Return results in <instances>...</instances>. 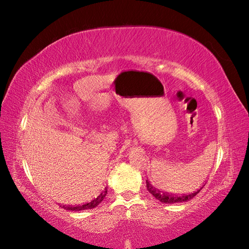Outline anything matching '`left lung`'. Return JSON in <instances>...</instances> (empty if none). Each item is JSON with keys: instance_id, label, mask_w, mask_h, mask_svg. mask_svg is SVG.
I'll list each match as a JSON object with an SVG mask.
<instances>
[{"instance_id": "left-lung-1", "label": "left lung", "mask_w": 249, "mask_h": 249, "mask_svg": "<svg viewBox=\"0 0 249 249\" xmlns=\"http://www.w3.org/2000/svg\"><path fill=\"white\" fill-rule=\"evenodd\" d=\"M146 188L158 201H160L161 203H166V204L187 202V201H189L190 199H193L196 195H198L200 190L202 189V188H200L197 190V192H194V193L188 194V195H173V194L161 192V190L157 189L156 187H154V185H152L150 182H147V181H146Z\"/></svg>"}]
</instances>
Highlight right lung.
I'll return each mask as SVG.
<instances>
[{
  "instance_id": "add662e5",
  "label": "right lung",
  "mask_w": 249,
  "mask_h": 249,
  "mask_svg": "<svg viewBox=\"0 0 249 249\" xmlns=\"http://www.w3.org/2000/svg\"><path fill=\"white\" fill-rule=\"evenodd\" d=\"M107 189H105V192H103L100 194L97 198H95L94 200H92L91 202L86 203V204H82V205H77V206H63V208L68 210V211H75V212H78V211H84V210H89V209H93V208H96V206L102 202L104 200V198L106 197V195H107Z\"/></svg>"
}]
</instances>
